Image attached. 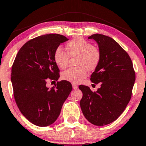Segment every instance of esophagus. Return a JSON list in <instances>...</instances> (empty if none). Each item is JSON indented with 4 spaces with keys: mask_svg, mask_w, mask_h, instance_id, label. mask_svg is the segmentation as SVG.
Masks as SVG:
<instances>
[{
    "mask_svg": "<svg viewBox=\"0 0 146 146\" xmlns=\"http://www.w3.org/2000/svg\"><path fill=\"white\" fill-rule=\"evenodd\" d=\"M72 86H73V88L75 89H76L78 88V86H77L76 84H73V85H72Z\"/></svg>",
    "mask_w": 146,
    "mask_h": 146,
    "instance_id": "34e87169",
    "label": "esophagus"
}]
</instances>
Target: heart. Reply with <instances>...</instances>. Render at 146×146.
I'll list each match as a JSON object with an SVG mask.
<instances>
[{
	"mask_svg": "<svg viewBox=\"0 0 146 146\" xmlns=\"http://www.w3.org/2000/svg\"><path fill=\"white\" fill-rule=\"evenodd\" d=\"M66 48L68 53L61 46H57L54 50L53 59L58 67L64 69L67 66L70 57L77 56V67L64 71L61 78L71 83H79L86 77L87 69L91 71L98 67L102 57L101 51L98 46L91 45V42L80 36L68 42Z\"/></svg>",
	"mask_w": 146,
	"mask_h": 146,
	"instance_id": "heart-1",
	"label": "heart"
}]
</instances>
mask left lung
Returning a JSON list of instances; mask_svg holds the SVG:
<instances>
[{
	"label": "left lung",
	"mask_w": 146,
	"mask_h": 146,
	"mask_svg": "<svg viewBox=\"0 0 146 146\" xmlns=\"http://www.w3.org/2000/svg\"><path fill=\"white\" fill-rule=\"evenodd\" d=\"M88 38L98 42L102 54L90 78L93 83H100L101 87L93 92L89 87L79 85L83 93L80 106L90 123L106 125L115 121L127 106L135 80V71L129 55L112 38L94 34Z\"/></svg>",
	"instance_id": "8db88e82"
}]
</instances>
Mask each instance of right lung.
<instances>
[{
  "label": "right lung",
  "instance_id": "add662e5",
  "mask_svg": "<svg viewBox=\"0 0 146 146\" xmlns=\"http://www.w3.org/2000/svg\"><path fill=\"white\" fill-rule=\"evenodd\" d=\"M69 39L59 34L38 36L19 50L11 70V82L16 104L21 113L35 125L45 127L59 117L63 103L72 90L67 81H57L49 89L48 79L57 81L59 69L54 50Z\"/></svg>",
  "mask_w": 146,
  "mask_h": 146
}]
</instances>
